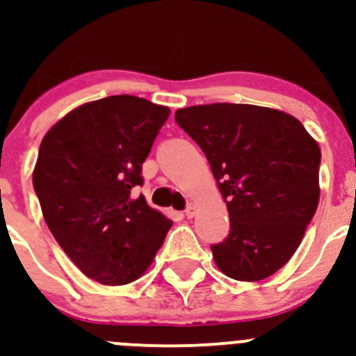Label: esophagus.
I'll use <instances>...</instances> for the list:
<instances>
[{"label":"esophagus","mask_w":356,"mask_h":356,"mask_svg":"<svg viewBox=\"0 0 356 356\" xmlns=\"http://www.w3.org/2000/svg\"><path fill=\"white\" fill-rule=\"evenodd\" d=\"M195 211H197L195 204H188V206H186V209H185L186 218H193V216H195Z\"/></svg>","instance_id":"1"}]
</instances>
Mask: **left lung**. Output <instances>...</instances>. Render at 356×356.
I'll list each match as a JSON object with an SVG mask.
<instances>
[{"label": "left lung", "instance_id": "8db88e82", "mask_svg": "<svg viewBox=\"0 0 356 356\" xmlns=\"http://www.w3.org/2000/svg\"><path fill=\"white\" fill-rule=\"evenodd\" d=\"M178 126L202 149L230 216L211 245L227 277L256 282L296 252L320 199V147L282 111L248 104L178 108Z\"/></svg>", "mask_w": 356, "mask_h": 356}]
</instances>
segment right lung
Masks as SVG:
<instances>
[{
	"label": "right lung",
	"instance_id": "1",
	"mask_svg": "<svg viewBox=\"0 0 356 356\" xmlns=\"http://www.w3.org/2000/svg\"><path fill=\"white\" fill-rule=\"evenodd\" d=\"M170 108L115 95L74 108L44 135L33 173L60 248L104 286L140 279L173 221L133 195Z\"/></svg>",
	"mask_w": 356,
	"mask_h": 356
}]
</instances>
